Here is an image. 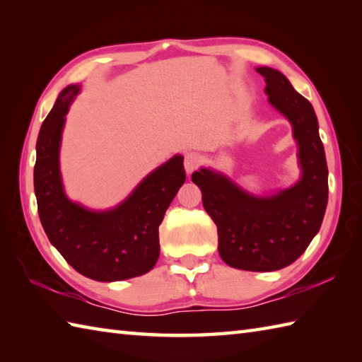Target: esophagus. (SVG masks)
<instances>
[{
  "mask_svg": "<svg viewBox=\"0 0 362 362\" xmlns=\"http://www.w3.org/2000/svg\"><path fill=\"white\" fill-rule=\"evenodd\" d=\"M201 161H202V157L199 156L197 152L187 153V156H185V171H187V174L194 173L197 166L201 165Z\"/></svg>",
  "mask_w": 362,
  "mask_h": 362,
  "instance_id": "obj_1",
  "label": "esophagus"
}]
</instances>
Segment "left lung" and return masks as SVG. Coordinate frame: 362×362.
<instances>
[{"instance_id":"8db88e82","label":"left lung","mask_w":362,"mask_h":362,"mask_svg":"<svg viewBox=\"0 0 362 362\" xmlns=\"http://www.w3.org/2000/svg\"><path fill=\"white\" fill-rule=\"evenodd\" d=\"M257 71L264 78L269 103L292 124L300 180L259 197L211 169L202 168L191 179L201 188L204 209L218 227L221 258L243 271L271 272L294 263L317 235L328 202V168L311 103L280 71L269 66Z\"/></svg>"}]
</instances>
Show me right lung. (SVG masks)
Segmentation results:
<instances>
[{
  "label": "right lung",
  "mask_w": 362,
  "mask_h": 362,
  "mask_svg": "<svg viewBox=\"0 0 362 362\" xmlns=\"http://www.w3.org/2000/svg\"><path fill=\"white\" fill-rule=\"evenodd\" d=\"M79 86L60 91L37 138L34 189L43 230L66 263L96 281H119L149 272L160 255L158 227L187 175L174 156L141 180L124 202L95 211L66 197L59 168L65 115Z\"/></svg>",
  "instance_id": "obj_1"
}]
</instances>
